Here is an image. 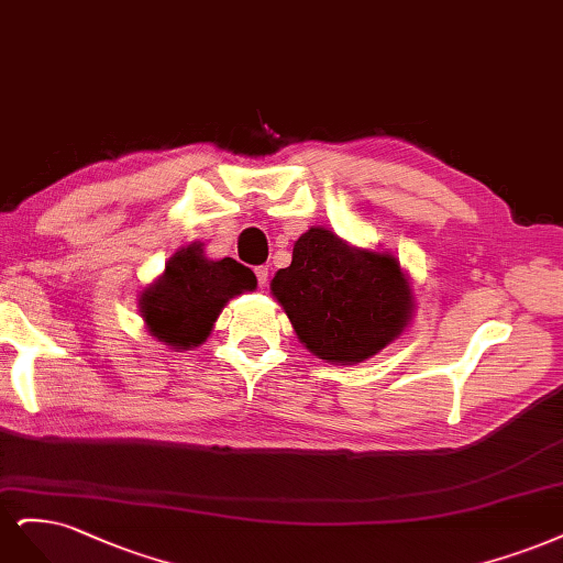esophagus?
<instances>
[{"mask_svg": "<svg viewBox=\"0 0 563 563\" xmlns=\"http://www.w3.org/2000/svg\"><path fill=\"white\" fill-rule=\"evenodd\" d=\"M255 276H257L260 287L264 289V287H266V283H268V268H266V266H257V268H255Z\"/></svg>", "mask_w": 563, "mask_h": 563, "instance_id": "34e87169", "label": "esophagus"}]
</instances>
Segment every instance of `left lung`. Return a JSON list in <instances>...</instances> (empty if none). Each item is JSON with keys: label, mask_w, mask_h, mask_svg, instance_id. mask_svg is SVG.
Wrapping results in <instances>:
<instances>
[{"label": "left lung", "mask_w": 563, "mask_h": 563, "mask_svg": "<svg viewBox=\"0 0 563 563\" xmlns=\"http://www.w3.org/2000/svg\"><path fill=\"white\" fill-rule=\"evenodd\" d=\"M271 295L303 346L332 365L374 357L405 334L416 311L409 274L393 252L351 245L324 227L299 235Z\"/></svg>", "instance_id": "left-lung-1"}]
</instances>
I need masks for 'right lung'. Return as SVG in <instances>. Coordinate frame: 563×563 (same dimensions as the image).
<instances>
[{
	"label": "right lung",
	"instance_id": "obj_1",
	"mask_svg": "<svg viewBox=\"0 0 563 563\" xmlns=\"http://www.w3.org/2000/svg\"><path fill=\"white\" fill-rule=\"evenodd\" d=\"M257 278L231 257L210 260L201 241L179 247L163 274L140 292V318L147 332L175 351H191L212 334L224 306L252 292Z\"/></svg>",
	"mask_w": 563,
	"mask_h": 563
}]
</instances>
